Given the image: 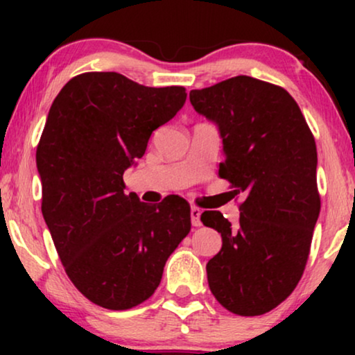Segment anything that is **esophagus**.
<instances>
[{
	"instance_id": "34e87169",
	"label": "esophagus",
	"mask_w": 355,
	"mask_h": 355,
	"mask_svg": "<svg viewBox=\"0 0 355 355\" xmlns=\"http://www.w3.org/2000/svg\"><path fill=\"white\" fill-rule=\"evenodd\" d=\"M200 215H202V211L198 210L197 207H192V208H191V221H192V226H200V225H202Z\"/></svg>"
}]
</instances>
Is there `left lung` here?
<instances>
[{
    "label": "left lung",
    "mask_w": 355,
    "mask_h": 355,
    "mask_svg": "<svg viewBox=\"0 0 355 355\" xmlns=\"http://www.w3.org/2000/svg\"><path fill=\"white\" fill-rule=\"evenodd\" d=\"M189 98L220 130L218 174L244 196L237 226L220 211L202 213L223 239L207 263L208 286L230 312L263 315L293 293L307 263L320 215L315 139L293 96L254 77L191 90Z\"/></svg>",
    "instance_id": "8db88e82"
}]
</instances>
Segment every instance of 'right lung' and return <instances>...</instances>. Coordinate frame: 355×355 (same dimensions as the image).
<instances>
[{"label": "right lung", "instance_id": "right-lung-1", "mask_svg": "<svg viewBox=\"0 0 355 355\" xmlns=\"http://www.w3.org/2000/svg\"><path fill=\"white\" fill-rule=\"evenodd\" d=\"M186 96L184 87L85 72L62 87L48 113L37 147L42 213L69 279L100 307L128 310L147 300L191 231L182 197L148 205L125 196L123 181Z\"/></svg>", "mask_w": 355, "mask_h": 355}]
</instances>
